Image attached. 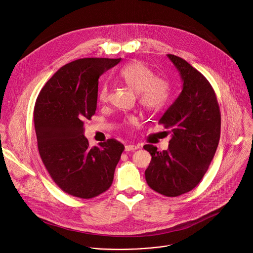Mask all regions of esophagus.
<instances>
[{"mask_svg": "<svg viewBox=\"0 0 253 253\" xmlns=\"http://www.w3.org/2000/svg\"><path fill=\"white\" fill-rule=\"evenodd\" d=\"M139 148V146L137 145H133V144H127L125 146V151H135Z\"/></svg>", "mask_w": 253, "mask_h": 253, "instance_id": "1", "label": "esophagus"}]
</instances>
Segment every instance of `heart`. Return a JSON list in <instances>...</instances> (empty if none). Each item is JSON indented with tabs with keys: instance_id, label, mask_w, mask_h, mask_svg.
Segmentation results:
<instances>
[{
	"instance_id": "1",
	"label": "heart",
	"mask_w": 253,
	"mask_h": 253,
	"mask_svg": "<svg viewBox=\"0 0 253 253\" xmlns=\"http://www.w3.org/2000/svg\"><path fill=\"white\" fill-rule=\"evenodd\" d=\"M117 78L130 89L138 93L140 104L146 110H159L167 103L170 96V87L166 80L156 77L154 72L141 62H132L122 67L117 73ZM109 98V87L104 84L99 93V100L106 102ZM136 119L130 117L126 124L135 123Z\"/></svg>"
}]
</instances>
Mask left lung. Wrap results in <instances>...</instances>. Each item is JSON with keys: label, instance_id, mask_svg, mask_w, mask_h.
Wrapping results in <instances>:
<instances>
[{"label": "left lung", "instance_id": "left-lung-1", "mask_svg": "<svg viewBox=\"0 0 253 253\" xmlns=\"http://www.w3.org/2000/svg\"><path fill=\"white\" fill-rule=\"evenodd\" d=\"M167 57L182 80V91L159 120L172 133L168 149L144 146L152 156L145 178L154 191L175 197L195 188L206 173L218 146L221 115L208 80L182 58Z\"/></svg>", "mask_w": 253, "mask_h": 253}]
</instances>
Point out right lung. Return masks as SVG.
<instances>
[{
	"label": "right lung",
	"mask_w": 253,
	"mask_h": 253,
	"mask_svg": "<svg viewBox=\"0 0 253 253\" xmlns=\"http://www.w3.org/2000/svg\"><path fill=\"white\" fill-rule=\"evenodd\" d=\"M120 59L83 58L60 68L36 100L34 123L41 159L54 182L90 199L109 189L124 145L108 139L90 147L84 122L95 114L98 79Z\"/></svg>",
	"instance_id": "add662e5"
}]
</instances>
